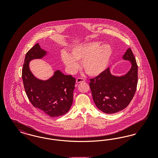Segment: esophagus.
<instances>
[{
	"mask_svg": "<svg viewBox=\"0 0 158 158\" xmlns=\"http://www.w3.org/2000/svg\"><path fill=\"white\" fill-rule=\"evenodd\" d=\"M85 80L84 79L79 77V78H77V79H76V83H79L85 82Z\"/></svg>",
	"mask_w": 158,
	"mask_h": 158,
	"instance_id": "esophagus-1",
	"label": "esophagus"
}]
</instances>
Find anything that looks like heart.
Returning <instances> with one entry per match:
<instances>
[{
	"label": "heart",
	"mask_w": 158,
	"mask_h": 158,
	"mask_svg": "<svg viewBox=\"0 0 158 158\" xmlns=\"http://www.w3.org/2000/svg\"><path fill=\"white\" fill-rule=\"evenodd\" d=\"M100 44L99 42L81 44L72 48L70 55L62 53V60L69 71L75 73L79 68L77 61H82V68L87 75L97 76L102 73L109 63L113 50L109 44Z\"/></svg>",
	"instance_id": "obj_1"
}]
</instances>
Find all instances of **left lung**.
<instances>
[{
  "label": "left lung",
  "mask_w": 158,
  "mask_h": 158,
  "mask_svg": "<svg viewBox=\"0 0 158 158\" xmlns=\"http://www.w3.org/2000/svg\"><path fill=\"white\" fill-rule=\"evenodd\" d=\"M123 59L129 61L131 65L126 75H113L108 68L96 77L90 79L89 86L94 101L103 113L113 114L124 110L135 94L138 68L130 48L123 55Z\"/></svg>",
  "instance_id": "1"
}]
</instances>
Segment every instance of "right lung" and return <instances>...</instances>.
<instances>
[{"label":"right lung","mask_w":158,"mask_h":158,"mask_svg":"<svg viewBox=\"0 0 158 158\" xmlns=\"http://www.w3.org/2000/svg\"><path fill=\"white\" fill-rule=\"evenodd\" d=\"M47 52L36 44L27 53L22 71V78L26 94L32 105L52 117L68 113L73 103L76 80L71 75H64L60 70L54 72L47 80L37 78L31 72L29 63L34 59H41Z\"/></svg>","instance_id":"right-lung-1"}]
</instances>
